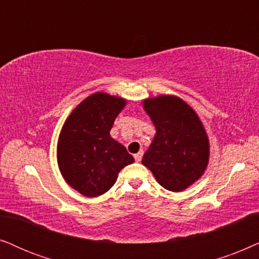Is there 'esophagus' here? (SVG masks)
I'll list each match as a JSON object with an SVG mask.
<instances>
[{
	"label": "esophagus",
	"instance_id": "1",
	"mask_svg": "<svg viewBox=\"0 0 259 259\" xmlns=\"http://www.w3.org/2000/svg\"><path fill=\"white\" fill-rule=\"evenodd\" d=\"M142 156H143V150H140L139 153L134 155V157H135V160H136L137 162H140L141 160H142Z\"/></svg>",
	"mask_w": 259,
	"mask_h": 259
}]
</instances>
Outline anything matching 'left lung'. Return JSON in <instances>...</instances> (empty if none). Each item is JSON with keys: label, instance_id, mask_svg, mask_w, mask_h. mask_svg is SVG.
Instances as JSON below:
<instances>
[{"label": "left lung", "instance_id": "8db88e82", "mask_svg": "<svg viewBox=\"0 0 259 259\" xmlns=\"http://www.w3.org/2000/svg\"><path fill=\"white\" fill-rule=\"evenodd\" d=\"M144 110L156 127L142 163L168 191H184L204 173L208 163V139L199 117L178 97L146 99Z\"/></svg>", "mask_w": 259, "mask_h": 259}]
</instances>
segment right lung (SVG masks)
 Masks as SVG:
<instances>
[{"mask_svg": "<svg viewBox=\"0 0 259 259\" xmlns=\"http://www.w3.org/2000/svg\"><path fill=\"white\" fill-rule=\"evenodd\" d=\"M125 101L95 94L82 101L65 122L58 141V163L68 185L86 196L104 194L134 157L110 136Z\"/></svg>", "mask_w": 259, "mask_h": 259, "instance_id": "1", "label": "right lung"}]
</instances>
